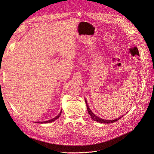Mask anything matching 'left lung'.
Listing matches in <instances>:
<instances>
[{
    "mask_svg": "<svg viewBox=\"0 0 154 154\" xmlns=\"http://www.w3.org/2000/svg\"><path fill=\"white\" fill-rule=\"evenodd\" d=\"M85 100V102H86V107H87V110H88V113H89V115H90L91 118H92L93 120L95 121H97V122H101V123H106V124H109V123H113L114 122H116L117 121H118L119 119H121L122 117L124 116H122L121 117H120L119 118H118L116 119H115V120H105V119H102V118H100L97 116H96L95 115H94V113L91 111V109H90L88 105V103L86 102V100Z\"/></svg>",
    "mask_w": 154,
    "mask_h": 154,
    "instance_id": "8db88e82",
    "label": "left lung"
}]
</instances>
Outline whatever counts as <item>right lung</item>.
Wrapping results in <instances>:
<instances>
[{
	"label": "right lung",
	"mask_w": 154,
	"mask_h": 154,
	"mask_svg": "<svg viewBox=\"0 0 154 154\" xmlns=\"http://www.w3.org/2000/svg\"><path fill=\"white\" fill-rule=\"evenodd\" d=\"M61 112H62V110H61L60 113L55 118H53V119H51V120L46 121H45V122H38V123H49V122H52L55 121L56 119H57L60 116V115H61ZM36 122L38 123V122Z\"/></svg>",
	"instance_id": "1"
}]
</instances>
